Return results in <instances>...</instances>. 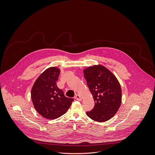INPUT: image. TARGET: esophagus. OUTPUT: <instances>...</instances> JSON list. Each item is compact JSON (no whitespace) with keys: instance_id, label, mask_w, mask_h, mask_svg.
Masks as SVG:
<instances>
[{"instance_id":"esophagus-1","label":"esophagus","mask_w":155,"mask_h":155,"mask_svg":"<svg viewBox=\"0 0 155 155\" xmlns=\"http://www.w3.org/2000/svg\"><path fill=\"white\" fill-rule=\"evenodd\" d=\"M74 99H75V100H77V101H81V97L80 95H79V94H76V95L75 96V97H74Z\"/></svg>"}]
</instances>
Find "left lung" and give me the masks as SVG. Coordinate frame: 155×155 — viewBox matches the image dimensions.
<instances>
[{"label":"left lung","instance_id":"obj_1","mask_svg":"<svg viewBox=\"0 0 155 155\" xmlns=\"http://www.w3.org/2000/svg\"><path fill=\"white\" fill-rule=\"evenodd\" d=\"M84 78L91 93L94 106L86 112L91 120L104 122L112 118L118 110L122 91L116 77L102 65H94L84 70Z\"/></svg>","mask_w":155,"mask_h":155}]
</instances>
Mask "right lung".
<instances>
[{
    "instance_id": "obj_1",
    "label": "right lung",
    "mask_w": 155,
    "mask_h": 155,
    "mask_svg": "<svg viewBox=\"0 0 155 155\" xmlns=\"http://www.w3.org/2000/svg\"><path fill=\"white\" fill-rule=\"evenodd\" d=\"M60 70L56 67L46 69L36 80L32 87L31 97L37 112L43 117L56 119L65 114L74 101L65 97L56 81Z\"/></svg>"
}]
</instances>
